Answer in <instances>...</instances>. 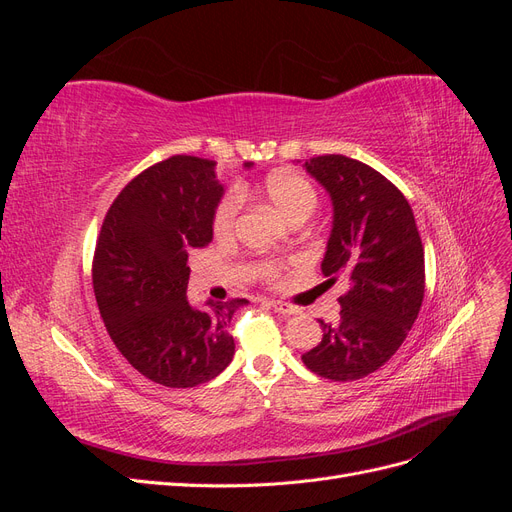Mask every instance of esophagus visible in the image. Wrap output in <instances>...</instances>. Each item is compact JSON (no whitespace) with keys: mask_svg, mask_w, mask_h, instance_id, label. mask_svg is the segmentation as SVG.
<instances>
[{"mask_svg":"<svg viewBox=\"0 0 512 512\" xmlns=\"http://www.w3.org/2000/svg\"><path fill=\"white\" fill-rule=\"evenodd\" d=\"M269 307H273L277 314H284V316H294L299 314V307L292 305V303H286V301H267Z\"/></svg>","mask_w":512,"mask_h":512,"instance_id":"obj_1","label":"esophagus"}]
</instances>
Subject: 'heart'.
<instances>
[{
	"mask_svg": "<svg viewBox=\"0 0 512 512\" xmlns=\"http://www.w3.org/2000/svg\"><path fill=\"white\" fill-rule=\"evenodd\" d=\"M262 194L275 207V211L290 224L305 222L318 209V192L305 177L294 173H273L262 183ZM243 209V198L239 192H226L213 211V235L226 241L235 235L239 215ZM256 275L269 284L280 280L282 267L273 260H260Z\"/></svg>",
	"mask_w": 512,
	"mask_h": 512,
	"instance_id": "1",
	"label": "heart"
}]
</instances>
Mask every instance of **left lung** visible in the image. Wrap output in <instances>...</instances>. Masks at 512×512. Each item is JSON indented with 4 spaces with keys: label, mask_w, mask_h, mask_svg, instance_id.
<instances>
[{
    "label": "left lung",
    "mask_w": 512,
    "mask_h": 512,
    "mask_svg": "<svg viewBox=\"0 0 512 512\" xmlns=\"http://www.w3.org/2000/svg\"><path fill=\"white\" fill-rule=\"evenodd\" d=\"M333 200L322 273L350 288L337 322H320L322 342L301 359L314 374L350 382L374 374L404 344L425 297V250L412 207L376 168L339 153L305 162Z\"/></svg>",
    "instance_id": "left-lung-1"
}]
</instances>
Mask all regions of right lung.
<instances>
[{
	"instance_id": "add662e5",
	"label": "right lung",
	"mask_w": 512,
	"mask_h": 512,
	"mask_svg": "<svg viewBox=\"0 0 512 512\" xmlns=\"http://www.w3.org/2000/svg\"><path fill=\"white\" fill-rule=\"evenodd\" d=\"M213 166L170 156L136 175L108 207L91 262L115 348L138 374L168 389L209 382L235 354L228 324L245 299L209 301L205 309L185 299L188 252L211 243L224 192Z\"/></svg>"
}]
</instances>
